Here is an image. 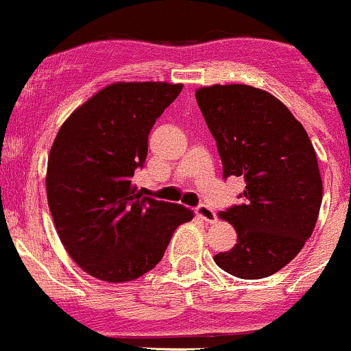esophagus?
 I'll list each match as a JSON object with an SVG mask.
<instances>
[{"label": "esophagus", "instance_id": "esophagus-1", "mask_svg": "<svg viewBox=\"0 0 351 351\" xmlns=\"http://www.w3.org/2000/svg\"><path fill=\"white\" fill-rule=\"evenodd\" d=\"M194 213H196L197 218L208 221V223H215V221H217V213H215L210 206H206V204H199V206L194 210Z\"/></svg>", "mask_w": 351, "mask_h": 351}]
</instances>
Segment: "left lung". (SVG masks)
I'll use <instances>...</instances> for the list:
<instances>
[{
  "instance_id": "1",
  "label": "left lung",
  "mask_w": 351,
  "mask_h": 351,
  "mask_svg": "<svg viewBox=\"0 0 351 351\" xmlns=\"http://www.w3.org/2000/svg\"><path fill=\"white\" fill-rule=\"evenodd\" d=\"M196 100L223 177L245 180L242 203L220 213L237 244L215 263L237 278L271 276L300 252L317 221L322 180L314 147L285 104L261 88L203 86Z\"/></svg>"
}]
</instances>
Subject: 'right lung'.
I'll return each instance as SVG.
<instances>
[{
    "mask_svg": "<svg viewBox=\"0 0 351 351\" xmlns=\"http://www.w3.org/2000/svg\"><path fill=\"white\" fill-rule=\"evenodd\" d=\"M180 90V83H112L59 128L47 203L64 249L93 278H140L158 265L176 228L193 220L189 208L141 196L131 184L147 160L150 130Z\"/></svg>",
    "mask_w": 351,
    "mask_h": 351,
    "instance_id": "right-lung-1",
    "label": "right lung"
}]
</instances>
